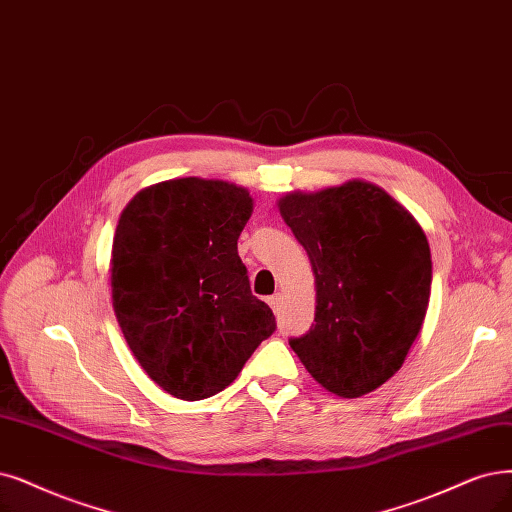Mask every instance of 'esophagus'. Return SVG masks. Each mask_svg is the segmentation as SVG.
<instances>
[{
	"mask_svg": "<svg viewBox=\"0 0 512 512\" xmlns=\"http://www.w3.org/2000/svg\"><path fill=\"white\" fill-rule=\"evenodd\" d=\"M268 304H270V308H272L274 312H278V310H280V304H282V293H274L272 297H268Z\"/></svg>",
	"mask_w": 512,
	"mask_h": 512,
	"instance_id": "34e87169",
	"label": "esophagus"
}]
</instances>
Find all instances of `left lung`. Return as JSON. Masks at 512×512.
<instances>
[{
  "instance_id": "1",
  "label": "left lung",
  "mask_w": 512,
  "mask_h": 512,
  "mask_svg": "<svg viewBox=\"0 0 512 512\" xmlns=\"http://www.w3.org/2000/svg\"><path fill=\"white\" fill-rule=\"evenodd\" d=\"M278 206L316 280L314 325L289 339L293 352L344 399L380 388L403 367L428 310L424 230L382 187L358 179L291 192Z\"/></svg>"
}]
</instances>
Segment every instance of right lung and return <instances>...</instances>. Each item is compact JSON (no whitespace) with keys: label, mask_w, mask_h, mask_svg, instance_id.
<instances>
[{"label":"right lung","mask_w":512,"mask_h":512,"mask_svg":"<svg viewBox=\"0 0 512 512\" xmlns=\"http://www.w3.org/2000/svg\"><path fill=\"white\" fill-rule=\"evenodd\" d=\"M251 213L244 187L185 177L143 189L120 215L113 312L143 371L177 399L202 401L230 386L276 331L238 257Z\"/></svg>","instance_id":"add662e5"}]
</instances>
